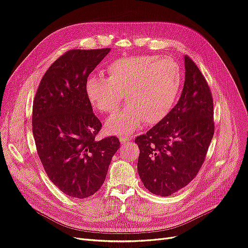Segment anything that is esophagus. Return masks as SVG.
I'll return each mask as SVG.
<instances>
[{
    "label": "esophagus",
    "instance_id": "obj_1",
    "mask_svg": "<svg viewBox=\"0 0 248 248\" xmlns=\"http://www.w3.org/2000/svg\"><path fill=\"white\" fill-rule=\"evenodd\" d=\"M130 141H132V138L128 136H122L120 138V142L122 144H127V143H130Z\"/></svg>",
    "mask_w": 248,
    "mask_h": 248
}]
</instances>
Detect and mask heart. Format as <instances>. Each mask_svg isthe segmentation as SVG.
Segmentation results:
<instances>
[{
  "instance_id": "b5f03b06",
  "label": "heart",
  "mask_w": 248,
  "mask_h": 248,
  "mask_svg": "<svg viewBox=\"0 0 248 248\" xmlns=\"http://www.w3.org/2000/svg\"><path fill=\"white\" fill-rule=\"evenodd\" d=\"M108 78L86 81L88 101L100 112L112 114L124 100L128 105L106 122L112 134H130L141 124H155L171 111L182 85L179 63L170 57L137 56L118 59L107 67Z\"/></svg>"
}]
</instances>
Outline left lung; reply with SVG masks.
<instances>
[{"instance_id": "1", "label": "left lung", "mask_w": 248, "mask_h": 248, "mask_svg": "<svg viewBox=\"0 0 248 248\" xmlns=\"http://www.w3.org/2000/svg\"><path fill=\"white\" fill-rule=\"evenodd\" d=\"M186 80L171 111L135 139L140 149L138 172L146 188L168 197L187 186L204 162L215 132L214 102L207 80L185 57Z\"/></svg>"}]
</instances>
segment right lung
<instances>
[{"mask_svg":"<svg viewBox=\"0 0 248 248\" xmlns=\"http://www.w3.org/2000/svg\"><path fill=\"white\" fill-rule=\"evenodd\" d=\"M109 48L71 49L42 77L32 107L36 151L48 178L64 195L85 199L105 180L120 140L95 139L102 124L92 110L85 85Z\"/></svg>","mask_w":248,"mask_h":248,"instance_id":"1","label":"right lung"}]
</instances>
